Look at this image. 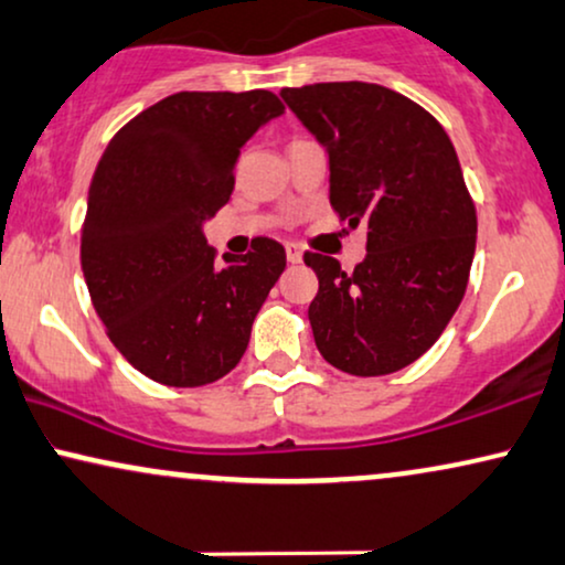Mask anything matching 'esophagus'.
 Here are the masks:
<instances>
[{"label": "esophagus", "instance_id": "esophagus-1", "mask_svg": "<svg viewBox=\"0 0 565 565\" xmlns=\"http://www.w3.org/2000/svg\"><path fill=\"white\" fill-rule=\"evenodd\" d=\"M285 256H288L290 265H300V262H303V252H300V248H298L296 244L285 246Z\"/></svg>", "mask_w": 565, "mask_h": 565}]
</instances>
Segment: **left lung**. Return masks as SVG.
I'll use <instances>...</instances> for the list:
<instances>
[{
  "label": "left lung",
  "mask_w": 565,
  "mask_h": 565,
  "mask_svg": "<svg viewBox=\"0 0 565 565\" xmlns=\"http://www.w3.org/2000/svg\"><path fill=\"white\" fill-rule=\"evenodd\" d=\"M329 156V202L365 225V259L345 273L306 252L319 277L309 321L319 353L353 376L417 361L465 298L478 215L441 124L373 83H317L280 93Z\"/></svg>",
  "instance_id": "1"
}]
</instances>
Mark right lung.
Masks as SVG:
<instances>
[{
  "label": "right lung",
  "mask_w": 565,
  "mask_h": 565,
  "mask_svg": "<svg viewBox=\"0 0 565 565\" xmlns=\"http://www.w3.org/2000/svg\"><path fill=\"white\" fill-rule=\"evenodd\" d=\"M275 93H175L116 131L98 160L83 223V275L116 350L166 386H204L236 369L285 248L244 256L204 238L231 200L241 148L280 116Z\"/></svg>",
  "instance_id": "obj_1"
}]
</instances>
